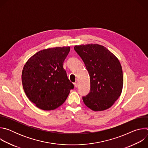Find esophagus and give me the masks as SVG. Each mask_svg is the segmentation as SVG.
Masks as SVG:
<instances>
[{
	"label": "esophagus",
	"mask_w": 148,
	"mask_h": 148,
	"mask_svg": "<svg viewBox=\"0 0 148 148\" xmlns=\"http://www.w3.org/2000/svg\"><path fill=\"white\" fill-rule=\"evenodd\" d=\"M74 87H75V88H77V86H78V83H77V82H75L74 83Z\"/></svg>",
	"instance_id": "obj_1"
}]
</instances>
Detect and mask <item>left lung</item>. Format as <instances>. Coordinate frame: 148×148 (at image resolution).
<instances>
[{
    "instance_id": "1",
    "label": "left lung",
    "mask_w": 148,
    "mask_h": 148,
    "mask_svg": "<svg viewBox=\"0 0 148 148\" xmlns=\"http://www.w3.org/2000/svg\"><path fill=\"white\" fill-rule=\"evenodd\" d=\"M90 77V91L82 97L84 103L94 111L110 108L122 92L123 77L118 59L103 46H75Z\"/></svg>"
}]
</instances>
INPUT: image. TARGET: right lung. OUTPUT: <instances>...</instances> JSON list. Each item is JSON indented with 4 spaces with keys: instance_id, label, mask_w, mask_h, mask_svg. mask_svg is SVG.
Here are the masks:
<instances>
[{
    "instance_id": "1",
    "label": "right lung",
    "mask_w": 148,
    "mask_h": 148,
    "mask_svg": "<svg viewBox=\"0 0 148 148\" xmlns=\"http://www.w3.org/2000/svg\"><path fill=\"white\" fill-rule=\"evenodd\" d=\"M70 50V47L41 50L25 64L22 74L23 90L40 109L49 111L58 108L74 88L63 68Z\"/></svg>"
}]
</instances>
